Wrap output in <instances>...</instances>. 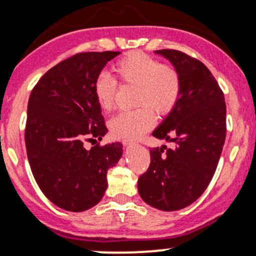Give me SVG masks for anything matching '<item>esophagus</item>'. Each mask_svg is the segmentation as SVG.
Here are the masks:
<instances>
[{"instance_id":"34e87169","label":"esophagus","mask_w":256,"mask_h":256,"mask_svg":"<svg viewBox=\"0 0 256 256\" xmlns=\"http://www.w3.org/2000/svg\"><path fill=\"white\" fill-rule=\"evenodd\" d=\"M135 144V142L131 141V140H124L122 141L124 146H131V144Z\"/></svg>"}]
</instances>
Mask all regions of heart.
I'll return each mask as SVG.
<instances>
[{
	"label": "heart",
	"mask_w": 256,
	"mask_h": 256,
	"mask_svg": "<svg viewBox=\"0 0 256 256\" xmlns=\"http://www.w3.org/2000/svg\"><path fill=\"white\" fill-rule=\"evenodd\" d=\"M116 77L126 84L135 86V106L132 112H122L109 122L110 132L116 138H138L154 125V114L166 115L174 109L182 92L179 74L170 66L162 64L141 51L124 56L114 66ZM116 83L106 74L94 80L93 93L103 112L114 106Z\"/></svg>",
	"instance_id": "1"
}]
</instances>
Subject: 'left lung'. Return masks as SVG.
<instances>
[{
	"label": "left lung",
	"mask_w": 256,
	"mask_h": 256,
	"mask_svg": "<svg viewBox=\"0 0 256 256\" xmlns=\"http://www.w3.org/2000/svg\"><path fill=\"white\" fill-rule=\"evenodd\" d=\"M179 74L182 92L176 106L156 128L158 140L176 142L150 150V164L137 182L147 205L178 211L192 205L208 186L226 140L224 96L201 61L178 50H157Z\"/></svg>",
	"instance_id": "left-lung-1"
}]
</instances>
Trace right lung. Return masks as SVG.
<instances>
[{
  "label": "right lung",
  "instance_id": "right-lung-1",
  "mask_svg": "<svg viewBox=\"0 0 256 256\" xmlns=\"http://www.w3.org/2000/svg\"><path fill=\"white\" fill-rule=\"evenodd\" d=\"M118 51L82 52L50 68L28 102L26 147L36 184L60 208L82 212L104 196L108 169L116 166L122 144L83 146L86 137L108 132L93 84Z\"/></svg>",
  "mask_w": 256,
  "mask_h": 256
}]
</instances>
